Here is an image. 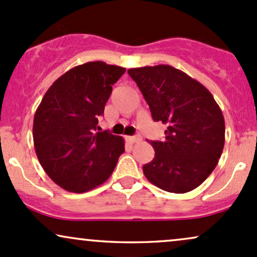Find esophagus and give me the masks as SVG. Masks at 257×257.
<instances>
[{"mask_svg":"<svg viewBox=\"0 0 257 257\" xmlns=\"http://www.w3.org/2000/svg\"><path fill=\"white\" fill-rule=\"evenodd\" d=\"M126 140H128L131 144H135V143H139V141H141V137L140 135H134V137H128L126 138Z\"/></svg>","mask_w":257,"mask_h":257,"instance_id":"obj_1","label":"esophagus"}]
</instances>
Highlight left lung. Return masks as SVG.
<instances>
[{"mask_svg": "<svg viewBox=\"0 0 257 257\" xmlns=\"http://www.w3.org/2000/svg\"><path fill=\"white\" fill-rule=\"evenodd\" d=\"M150 106L152 118L167 125L164 141H150L155 158L143 167L162 190L186 193L213 173L225 145V119L202 83L169 65L128 70Z\"/></svg>", "mask_w": 257, "mask_h": 257, "instance_id": "1", "label": "left lung"}]
</instances>
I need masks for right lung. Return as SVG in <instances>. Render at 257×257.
Wrapping results in <instances>:
<instances>
[{
    "mask_svg": "<svg viewBox=\"0 0 257 257\" xmlns=\"http://www.w3.org/2000/svg\"><path fill=\"white\" fill-rule=\"evenodd\" d=\"M124 67L90 61L72 67L44 94L34 117V145L41 166L55 184L83 193L110 178L124 152L122 137L99 132L112 85Z\"/></svg>",
    "mask_w": 257,
    "mask_h": 257,
    "instance_id": "1",
    "label": "right lung"
}]
</instances>
